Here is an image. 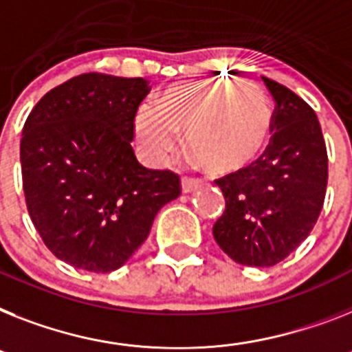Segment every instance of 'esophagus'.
Masks as SVG:
<instances>
[{"label": "esophagus", "instance_id": "1", "mask_svg": "<svg viewBox=\"0 0 352 352\" xmlns=\"http://www.w3.org/2000/svg\"><path fill=\"white\" fill-rule=\"evenodd\" d=\"M199 179H196V178H183L182 179V190L185 194L187 192H192V190H196L197 187H199Z\"/></svg>", "mask_w": 352, "mask_h": 352}]
</instances>
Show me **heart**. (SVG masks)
Segmentation results:
<instances>
[{
  "instance_id": "1",
  "label": "heart",
  "mask_w": 352,
  "mask_h": 352,
  "mask_svg": "<svg viewBox=\"0 0 352 352\" xmlns=\"http://www.w3.org/2000/svg\"><path fill=\"white\" fill-rule=\"evenodd\" d=\"M272 129V104L254 82L201 80L178 84L160 106L144 104L136 138L149 162H162L185 133L187 149L210 174H230L254 162Z\"/></svg>"
}]
</instances>
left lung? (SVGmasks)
<instances>
[{
    "mask_svg": "<svg viewBox=\"0 0 352 352\" xmlns=\"http://www.w3.org/2000/svg\"><path fill=\"white\" fill-rule=\"evenodd\" d=\"M275 100L263 155L216 179L226 207L212 228L219 248L245 266H274L313 230L324 207L327 151L311 106L263 77Z\"/></svg>",
    "mask_w": 352,
    "mask_h": 352,
    "instance_id": "8db88e82",
    "label": "left lung"
}]
</instances>
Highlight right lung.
<instances>
[{
  "instance_id": "right-lung-1",
  "label": "right lung",
  "mask_w": 352,
  "mask_h": 352,
  "mask_svg": "<svg viewBox=\"0 0 352 352\" xmlns=\"http://www.w3.org/2000/svg\"><path fill=\"white\" fill-rule=\"evenodd\" d=\"M149 91L142 77L82 74L50 89L26 118V208L48 250L74 268H120L182 192L178 174L145 169L131 147Z\"/></svg>"
}]
</instances>
